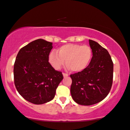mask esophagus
<instances>
[{"mask_svg": "<svg viewBox=\"0 0 130 130\" xmlns=\"http://www.w3.org/2000/svg\"><path fill=\"white\" fill-rule=\"evenodd\" d=\"M63 76L64 77H68L69 75H68V74H67V73H63Z\"/></svg>", "mask_w": 130, "mask_h": 130, "instance_id": "esophagus-1", "label": "esophagus"}]
</instances>
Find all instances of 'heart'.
Wrapping results in <instances>:
<instances>
[{"label":"heart","mask_w":130,"mask_h":130,"mask_svg":"<svg viewBox=\"0 0 130 130\" xmlns=\"http://www.w3.org/2000/svg\"><path fill=\"white\" fill-rule=\"evenodd\" d=\"M93 56L91 48L87 45L68 43L62 45L50 54V63L54 69L59 70L65 63L73 72H80L88 67Z\"/></svg>","instance_id":"obj_1"}]
</instances>
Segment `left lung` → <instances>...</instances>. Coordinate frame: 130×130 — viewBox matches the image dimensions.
I'll return each instance as SVG.
<instances>
[{
  "label": "left lung",
  "instance_id": "left-lung-1",
  "mask_svg": "<svg viewBox=\"0 0 130 130\" xmlns=\"http://www.w3.org/2000/svg\"><path fill=\"white\" fill-rule=\"evenodd\" d=\"M93 57L82 71L70 75L71 94L76 103L91 105L104 100L110 93L113 78V63L105 48L89 40Z\"/></svg>",
  "mask_w": 130,
  "mask_h": 130
}]
</instances>
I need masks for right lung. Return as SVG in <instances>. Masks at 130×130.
<instances>
[{
    "label": "right lung",
    "instance_id": "right-lung-1",
    "mask_svg": "<svg viewBox=\"0 0 130 130\" xmlns=\"http://www.w3.org/2000/svg\"><path fill=\"white\" fill-rule=\"evenodd\" d=\"M53 43L39 39L19 51L14 65V80L19 93L29 102L43 104L53 99L62 72L48 62Z\"/></svg>",
    "mask_w": 130,
    "mask_h": 130
}]
</instances>
